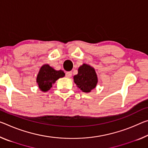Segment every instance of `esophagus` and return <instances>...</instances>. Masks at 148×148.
<instances>
[{"label":"esophagus","instance_id":"obj_1","mask_svg":"<svg viewBox=\"0 0 148 148\" xmlns=\"http://www.w3.org/2000/svg\"><path fill=\"white\" fill-rule=\"evenodd\" d=\"M72 76V72H66V77L70 78Z\"/></svg>","mask_w":148,"mask_h":148}]
</instances>
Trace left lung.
Wrapping results in <instances>:
<instances>
[{
	"label": "left lung",
	"instance_id": "1",
	"mask_svg": "<svg viewBox=\"0 0 148 148\" xmlns=\"http://www.w3.org/2000/svg\"><path fill=\"white\" fill-rule=\"evenodd\" d=\"M74 80L82 91L88 93L95 88L97 77L93 68L84 64L79 67L78 73L74 76Z\"/></svg>",
	"mask_w": 148,
	"mask_h": 148
}]
</instances>
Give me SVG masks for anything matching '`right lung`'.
<instances>
[{"label":"right lung","mask_w":148,"mask_h":148,"mask_svg":"<svg viewBox=\"0 0 148 148\" xmlns=\"http://www.w3.org/2000/svg\"><path fill=\"white\" fill-rule=\"evenodd\" d=\"M65 74L62 70H55L48 64H45L41 68L37 77V82L39 88L43 91H47L53 84L58 78H62Z\"/></svg>","instance_id":"add662e5"}]
</instances>
